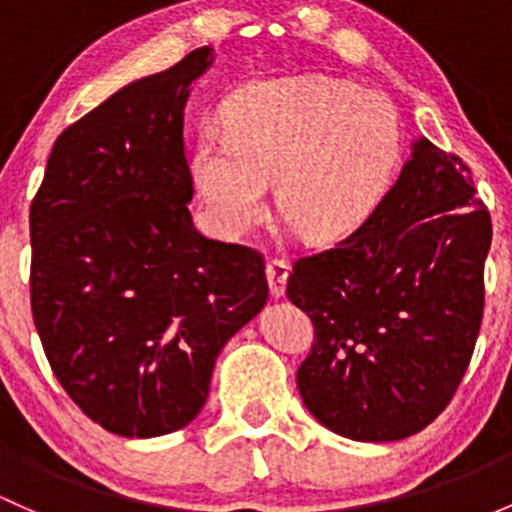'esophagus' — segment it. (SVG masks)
I'll list each match as a JSON object with an SVG mask.
<instances>
[{
	"label": "esophagus",
	"mask_w": 512,
	"mask_h": 512,
	"mask_svg": "<svg viewBox=\"0 0 512 512\" xmlns=\"http://www.w3.org/2000/svg\"><path fill=\"white\" fill-rule=\"evenodd\" d=\"M266 276H268V285H271V295L273 298H283L285 293V283H288L290 276V263L285 258H271L266 263Z\"/></svg>",
	"instance_id": "34e87169"
}]
</instances>
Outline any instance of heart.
Returning <instances> with one entry per match:
<instances>
[{"mask_svg": "<svg viewBox=\"0 0 512 512\" xmlns=\"http://www.w3.org/2000/svg\"><path fill=\"white\" fill-rule=\"evenodd\" d=\"M202 126L190 175L214 227L244 234L276 205L315 241L354 232L381 205L403 158L393 102L329 75L256 80Z\"/></svg>", "mask_w": 512, "mask_h": 512, "instance_id": "b5f03b06", "label": "heart"}]
</instances>
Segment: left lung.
I'll return each mask as SVG.
<instances>
[{
    "mask_svg": "<svg viewBox=\"0 0 512 512\" xmlns=\"http://www.w3.org/2000/svg\"><path fill=\"white\" fill-rule=\"evenodd\" d=\"M491 236L469 166L420 139L354 234L293 263L288 298L315 327L298 388L327 430L395 442L447 408L481 329Z\"/></svg>",
    "mask_w": 512,
    "mask_h": 512,
    "instance_id": "1",
    "label": "left lung"
}]
</instances>
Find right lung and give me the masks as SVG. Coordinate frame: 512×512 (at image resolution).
I'll use <instances>...</instances> for the list:
<instances>
[{
    "label": "right lung",
    "mask_w": 512,
    "mask_h": 512,
    "mask_svg": "<svg viewBox=\"0 0 512 512\" xmlns=\"http://www.w3.org/2000/svg\"><path fill=\"white\" fill-rule=\"evenodd\" d=\"M197 48L114 92L53 144L31 202V312L53 373L90 420L161 437L197 417L224 344L268 300L249 246L192 224L183 112Z\"/></svg>",
    "instance_id": "add662e5"
}]
</instances>
